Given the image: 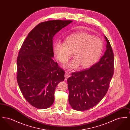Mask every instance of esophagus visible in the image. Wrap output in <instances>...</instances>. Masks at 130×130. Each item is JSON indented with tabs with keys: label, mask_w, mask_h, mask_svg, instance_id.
Here are the masks:
<instances>
[{
	"label": "esophagus",
	"mask_w": 130,
	"mask_h": 130,
	"mask_svg": "<svg viewBox=\"0 0 130 130\" xmlns=\"http://www.w3.org/2000/svg\"><path fill=\"white\" fill-rule=\"evenodd\" d=\"M70 76V75L69 74V72H66L65 74V79L66 80L68 79V77H69Z\"/></svg>",
	"instance_id": "34e87169"
}]
</instances>
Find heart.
Here are the masks:
<instances>
[{
	"label": "heart",
	"mask_w": 130,
	"mask_h": 130,
	"mask_svg": "<svg viewBox=\"0 0 130 130\" xmlns=\"http://www.w3.org/2000/svg\"><path fill=\"white\" fill-rule=\"evenodd\" d=\"M103 48V42L99 37L81 32L66 37L63 43L57 41L54 44L53 52L56 59L65 63L71 57L74 58L66 63L64 67L73 70L80 66L82 68L92 66L99 58Z\"/></svg>",
	"instance_id": "b5f03b06"
}]
</instances>
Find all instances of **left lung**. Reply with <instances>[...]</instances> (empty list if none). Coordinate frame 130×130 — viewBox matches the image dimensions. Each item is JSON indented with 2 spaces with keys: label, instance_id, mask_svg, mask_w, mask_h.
I'll use <instances>...</instances> for the list:
<instances>
[{
  "label": "left lung",
  "instance_id": "8db88e82",
  "mask_svg": "<svg viewBox=\"0 0 130 130\" xmlns=\"http://www.w3.org/2000/svg\"><path fill=\"white\" fill-rule=\"evenodd\" d=\"M106 50L99 61L91 68L74 72L67 79L69 102L73 109L83 111L98 104L109 89L113 74L114 57L107 37Z\"/></svg>",
  "mask_w": 130,
  "mask_h": 130
}]
</instances>
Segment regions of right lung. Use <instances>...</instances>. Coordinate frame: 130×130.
Listing matches in <instances>:
<instances>
[{"label": "right lung", "mask_w": 130, "mask_h": 130, "mask_svg": "<svg viewBox=\"0 0 130 130\" xmlns=\"http://www.w3.org/2000/svg\"><path fill=\"white\" fill-rule=\"evenodd\" d=\"M71 20L40 23L29 33L17 58V81L25 99L34 107L44 109L52 105L58 83L65 72L53 59V38Z\"/></svg>", "instance_id": "1"}]
</instances>
